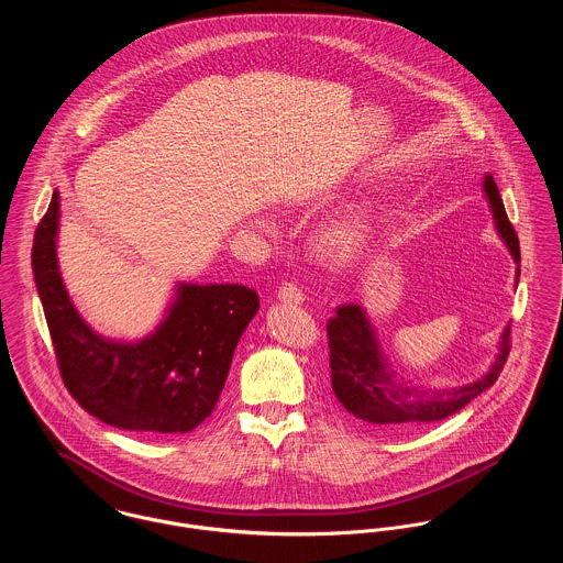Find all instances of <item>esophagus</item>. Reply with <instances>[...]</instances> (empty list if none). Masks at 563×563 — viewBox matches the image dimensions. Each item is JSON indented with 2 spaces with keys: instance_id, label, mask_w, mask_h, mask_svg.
Returning a JSON list of instances; mask_svg holds the SVG:
<instances>
[{
  "instance_id": "1",
  "label": "esophagus",
  "mask_w": 563,
  "mask_h": 563,
  "mask_svg": "<svg viewBox=\"0 0 563 563\" xmlns=\"http://www.w3.org/2000/svg\"><path fill=\"white\" fill-rule=\"evenodd\" d=\"M278 300L287 305H300L305 302V294L294 280H289V283H283V287L278 289Z\"/></svg>"
}]
</instances>
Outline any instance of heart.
<instances>
[{"instance_id": "1", "label": "heart", "mask_w": 563, "mask_h": 563, "mask_svg": "<svg viewBox=\"0 0 563 563\" xmlns=\"http://www.w3.org/2000/svg\"><path fill=\"white\" fill-rule=\"evenodd\" d=\"M365 238V224L361 218H345L341 222L330 224L321 240H319V251L321 254L332 261V263H345L358 251L361 242Z\"/></svg>"}]
</instances>
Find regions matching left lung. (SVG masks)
I'll use <instances>...</instances> for the list:
<instances>
[{
    "label": "left lung",
    "instance_id": "left-lung-1",
    "mask_svg": "<svg viewBox=\"0 0 563 563\" xmlns=\"http://www.w3.org/2000/svg\"><path fill=\"white\" fill-rule=\"evenodd\" d=\"M484 191L493 207L500 240L514 261L520 263L518 235L507 220L499 188L490 175L484 179ZM328 347L332 390L341 406L372 428L397 432L442 421L490 388L509 354V325L503 330L499 356L490 372L473 384L444 390H426L401 382L384 358L374 328L358 305H341L328 321Z\"/></svg>",
    "mask_w": 563,
    "mask_h": 563
}]
</instances>
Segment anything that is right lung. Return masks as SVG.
Masks as SVG:
<instances>
[{"label": "right lung", "instance_id": "add662e5", "mask_svg": "<svg viewBox=\"0 0 563 563\" xmlns=\"http://www.w3.org/2000/svg\"><path fill=\"white\" fill-rule=\"evenodd\" d=\"M60 194L34 233L32 269L70 397L99 421L144 434H186L218 404L258 296L244 285H181L168 317L137 343L90 330L64 289L56 235Z\"/></svg>", "mask_w": 563, "mask_h": 563}]
</instances>
